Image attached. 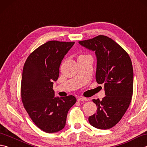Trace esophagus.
I'll use <instances>...</instances> for the list:
<instances>
[{
    "label": "esophagus",
    "instance_id": "esophagus-1",
    "mask_svg": "<svg viewBox=\"0 0 147 147\" xmlns=\"http://www.w3.org/2000/svg\"><path fill=\"white\" fill-rule=\"evenodd\" d=\"M88 99L85 97H83V96H81V97H79L78 98V102H83V101H87Z\"/></svg>",
    "mask_w": 147,
    "mask_h": 147
}]
</instances>
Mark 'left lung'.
<instances>
[{"label":"left lung","instance_id":"1","mask_svg":"<svg viewBox=\"0 0 147 147\" xmlns=\"http://www.w3.org/2000/svg\"><path fill=\"white\" fill-rule=\"evenodd\" d=\"M95 52L96 57L95 78L104 85L105 96L102 100L93 99L97 112L88 117L96 128L107 129L114 126L125 114L133 91V69L129 55L109 37L99 35L79 42Z\"/></svg>","mask_w":147,"mask_h":147}]
</instances>
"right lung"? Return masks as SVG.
Returning a JSON list of instances; mask_svg holds the SVG:
<instances>
[{
    "instance_id": "1",
    "label": "right lung",
    "mask_w": 147,
    "mask_h": 147,
    "mask_svg": "<svg viewBox=\"0 0 147 147\" xmlns=\"http://www.w3.org/2000/svg\"><path fill=\"white\" fill-rule=\"evenodd\" d=\"M74 42L49 41L31 54L24 63L21 80V99L37 127L48 133L64 128L67 112L76 102L73 95L55 96L62 59Z\"/></svg>"
}]
</instances>
